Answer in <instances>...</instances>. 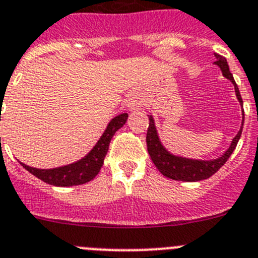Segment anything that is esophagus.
Returning a JSON list of instances; mask_svg holds the SVG:
<instances>
[{"label": "esophagus", "instance_id": "34e87169", "mask_svg": "<svg viewBox=\"0 0 258 258\" xmlns=\"http://www.w3.org/2000/svg\"><path fill=\"white\" fill-rule=\"evenodd\" d=\"M141 105H143V104H141L140 97H139L138 95L132 94L127 97L126 106L130 112H138V110H140L141 109Z\"/></svg>", "mask_w": 258, "mask_h": 258}]
</instances>
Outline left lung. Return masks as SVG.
<instances>
[{
	"label": "left lung",
	"instance_id": "1",
	"mask_svg": "<svg viewBox=\"0 0 258 258\" xmlns=\"http://www.w3.org/2000/svg\"><path fill=\"white\" fill-rule=\"evenodd\" d=\"M215 57L216 61L213 64L219 67L222 76L233 83L236 99H238L240 108H242V124H240V128H239L238 134L235 135V138H233V140H231L229 148L220 157L213 158V159H194V158L182 157V155L173 154V153L169 152L166 146L163 145L161 138H159L157 126H155L154 117L149 114L150 123L149 128H148V134H146L148 153H149L150 158H152L153 163L159 169V172L163 176H166V177L172 178V180L185 181V182H196V181L206 180V178L215 175L226 163L230 155L233 154V152L236 148V144H238L239 139L242 136L243 123H244V110H243L242 96H240L238 86H236L233 74H231L229 66H227L226 59L219 54H215Z\"/></svg>",
	"mask_w": 258,
	"mask_h": 258
}]
</instances>
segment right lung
Masks as SVG:
<instances>
[{
    "label": "right lung",
    "instance_id": "1",
    "mask_svg": "<svg viewBox=\"0 0 258 258\" xmlns=\"http://www.w3.org/2000/svg\"><path fill=\"white\" fill-rule=\"evenodd\" d=\"M127 119H128L127 113H122L113 118L108 123L100 139L95 144L94 148L77 162L61 167H55V168H34V167L28 166L22 162L20 164L27 169L28 172H31L32 175L42 180L46 184L54 185V186L66 187L86 184V182L94 180L97 173L100 172L105 155L108 153L110 140L113 139L115 132L126 124Z\"/></svg>",
    "mask_w": 258,
    "mask_h": 258
}]
</instances>
